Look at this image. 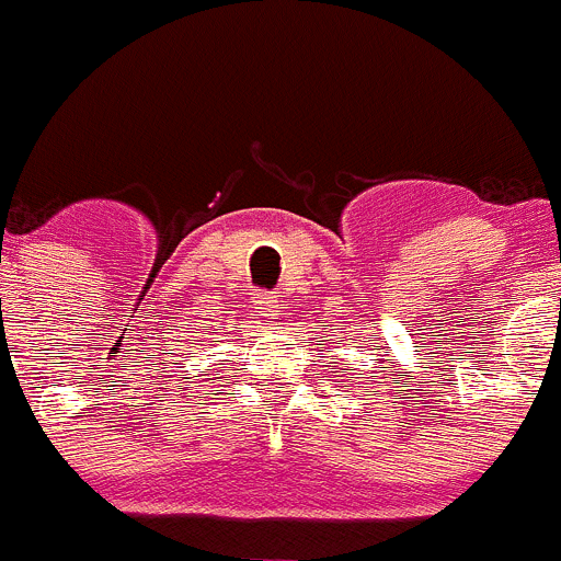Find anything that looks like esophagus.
I'll return each mask as SVG.
<instances>
[{"label": "esophagus", "mask_w": 561, "mask_h": 561, "mask_svg": "<svg viewBox=\"0 0 561 561\" xmlns=\"http://www.w3.org/2000/svg\"><path fill=\"white\" fill-rule=\"evenodd\" d=\"M263 310L265 312H268V316H276V312H279V301H276V298L274 296H268V298H265V301H263Z\"/></svg>", "instance_id": "obj_1"}]
</instances>
